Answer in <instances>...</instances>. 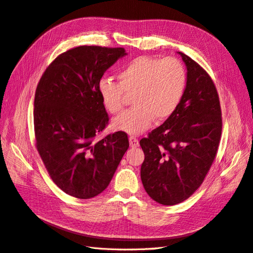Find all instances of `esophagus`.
Segmentation results:
<instances>
[{
    "mask_svg": "<svg viewBox=\"0 0 253 253\" xmlns=\"http://www.w3.org/2000/svg\"><path fill=\"white\" fill-rule=\"evenodd\" d=\"M128 141H129V145H131V148H136V147H138V145H139L138 139H137L136 137H134V136L128 137Z\"/></svg>",
    "mask_w": 253,
    "mask_h": 253,
    "instance_id": "34e87169",
    "label": "esophagus"
}]
</instances>
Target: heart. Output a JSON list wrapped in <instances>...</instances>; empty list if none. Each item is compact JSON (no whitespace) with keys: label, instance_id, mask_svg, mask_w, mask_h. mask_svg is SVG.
<instances>
[{"label":"heart","instance_id":"obj_1","mask_svg":"<svg viewBox=\"0 0 253 253\" xmlns=\"http://www.w3.org/2000/svg\"><path fill=\"white\" fill-rule=\"evenodd\" d=\"M118 82L102 78L97 89L111 114L124 109L126 96L134 108L115 118L113 126L128 135H139L153 120L162 122L177 109L186 88V68L178 59L141 56L128 62L117 75Z\"/></svg>","mask_w":253,"mask_h":253}]
</instances>
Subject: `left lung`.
<instances>
[{"label":"left lung","instance_id":"8db88e82","mask_svg":"<svg viewBox=\"0 0 253 253\" xmlns=\"http://www.w3.org/2000/svg\"><path fill=\"white\" fill-rule=\"evenodd\" d=\"M187 66V85L177 109L140 140V177L149 196L165 206L186 201L200 188L214 162L221 135L215 85L204 68L178 51Z\"/></svg>","mask_w":253,"mask_h":253}]
</instances>
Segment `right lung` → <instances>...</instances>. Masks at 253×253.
<instances>
[{
	"mask_svg": "<svg viewBox=\"0 0 253 253\" xmlns=\"http://www.w3.org/2000/svg\"><path fill=\"white\" fill-rule=\"evenodd\" d=\"M126 55L122 47H74L53 60L38 83L36 147L52 181L71 196L100 194L128 148L121 131L96 139L109 124L98 82Z\"/></svg>",
	"mask_w": 253,
	"mask_h": 253,
	"instance_id": "add662e5",
	"label": "right lung"
}]
</instances>
